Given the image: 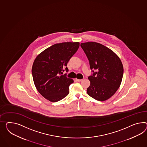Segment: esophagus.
Segmentation results:
<instances>
[{
  "instance_id": "obj_1",
  "label": "esophagus",
  "mask_w": 147,
  "mask_h": 147,
  "mask_svg": "<svg viewBox=\"0 0 147 147\" xmlns=\"http://www.w3.org/2000/svg\"><path fill=\"white\" fill-rule=\"evenodd\" d=\"M76 80L77 82H81V81H82L83 79H76Z\"/></svg>"
}]
</instances>
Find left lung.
Listing matches in <instances>:
<instances>
[{
	"label": "left lung",
	"instance_id": "left-lung-1",
	"mask_svg": "<svg viewBox=\"0 0 147 147\" xmlns=\"http://www.w3.org/2000/svg\"><path fill=\"white\" fill-rule=\"evenodd\" d=\"M80 46L90 61V69L96 70L88 77L90 85L87 93L96 100L105 101L121 86L124 72L122 62L111 49L100 43L87 42Z\"/></svg>",
	"mask_w": 147,
	"mask_h": 147
}]
</instances>
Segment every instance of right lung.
Instances as JSON below:
<instances>
[{
  "instance_id": "add662e5",
  "label": "right lung",
  "mask_w": 147,
  "mask_h": 147,
  "mask_svg": "<svg viewBox=\"0 0 147 147\" xmlns=\"http://www.w3.org/2000/svg\"><path fill=\"white\" fill-rule=\"evenodd\" d=\"M79 42L55 44L39 54L34 60L32 74L38 92L49 101L55 102L67 96L74 80L62 75L68 71V61L77 51Z\"/></svg>"
}]
</instances>
